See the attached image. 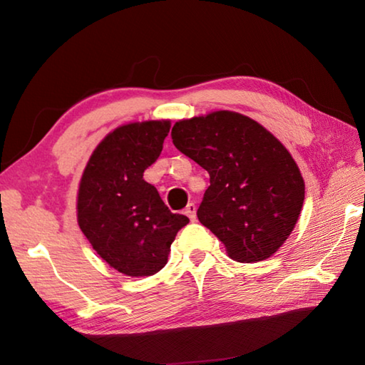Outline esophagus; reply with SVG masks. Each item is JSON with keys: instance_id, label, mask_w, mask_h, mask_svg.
Returning a JSON list of instances; mask_svg holds the SVG:
<instances>
[{"instance_id": "esophagus-1", "label": "esophagus", "mask_w": 365, "mask_h": 365, "mask_svg": "<svg viewBox=\"0 0 365 365\" xmlns=\"http://www.w3.org/2000/svg\"><path fill=\"white\" fill-rule=\"evenodd\" d=\"M185 214L188 215L191 222L196 220V206H195V202H188V206L185 207Z\"/></svg>"}]
</instances>
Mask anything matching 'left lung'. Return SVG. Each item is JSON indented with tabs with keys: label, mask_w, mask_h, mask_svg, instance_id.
I'll return each mask as SVG.
<instances>
[{
	"label": "left lung",
	"mask_w": 365,
	"mask_h": 365,
	"mask_svg": "<svg viewBox=\"0 0 365 365\" xmlns=\"http://www.w3.org/2000/svg\"><path fill=\"white\" fill-rule=\"evenodd\" d=\"M172 141L209 174L197 219L238 262L270 257L289 237L304 202L292 154L250 117L217 110L180 120Z\"/></svg>",
	"instance_id": "1"
}]
</instances>
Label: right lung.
<instances>
[{"label":"right lung","instance_id":"1","mask_svg":"<svg viewBox=\"0 0 365 365\" xmlns=\"http://www.w3.org/2000/svg\"><path fill=\"white\" fill-rule=\"evenodd\" d=\"M169 130V120L115 128L96 146L80 180V230L110 267L128 277L163 269L177 232L190 222L187 215L170 212L143 178Z\"/></svg>","mask_w":365,"mask_h":365}]
</instances>
